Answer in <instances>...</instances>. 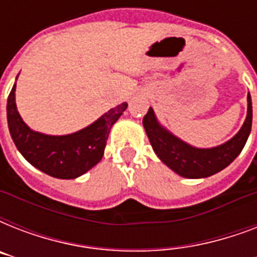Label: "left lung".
Here are the masks:
<instances>
[{"label": "left lung", "mask_w": 257, "mask_h": 257, "mask_svg": "<svg viewBox=\"0 0 257 257\" xmlns=\"http://www.w3.org/2000/svg\"><path fill=\"white\" fill-rule=\"evenodd\" d=\"M247 118L236 136L215 148H195L161 126L155 112L149 108L143 118L153 151L165 165L187 179H201L223 171L243 151L252 128V101L248 93Z\"/></svg>", "instance_id": "8db88e82"}]
</instances>
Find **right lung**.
<instances>
[{
    "label": "right lung",
    "mask_w": 257,
    "mask_h": 257,
    "mask_svg": "<svg viewBox=\"0 0 257 257\" xmlns=\"http://www.w3.org/2000/svg\"><path fill=\"white\" fill-rule=\"evenodd\" d=\"M126 106V102L117 105L93 124L72 135L49 136L34 132L22 121L16 106L14 84L8 97L6 114L10 136L30 164L52 177L76 179L100 163L110 128Z\"/></svg>",
    "instance_id": "right-lung-1"
}]
</instances>
